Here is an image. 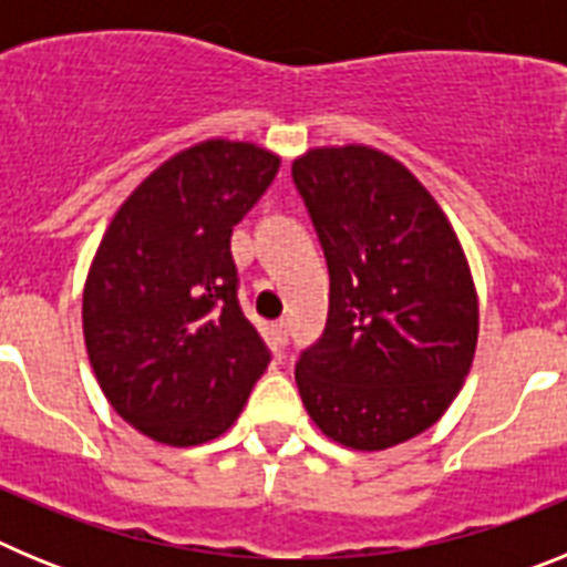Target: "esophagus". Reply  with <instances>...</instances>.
<instances>
[{"label":"esophagus","mask_w":567,"mask_h":567,"mask_svg":"<svg viewBox=\"0 0 567 567\" xmlns=\"http://www.w3.org/2000/svg\"><path fill=\"white\" fill-rule=\"evenodd\" d=\"M272 334H275V340H278L280 346H287V343H289V327H287V320H278V323H272Z\"/></svg>","instance_id":"obj_1"}]
</instances>
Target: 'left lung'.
<instances>
[{
  "label": "left lung",
  "mask_w": 567,
  "mask_h": 567,
  "mask_svg": "<svg viewBox=\"0 0 567 567\" xmlns=\"http://www.w3.org/2000/svg\"><path fill=\"white\" fill-rule=\"evenodd\" d=\"M329 267V318L300 352L295 383L334 443L383 452L454 403L474 360L477 289L432 193L363 144L292 162Z\"/></svg>",
  "instance_id": "obj_1"
}]
</instances>
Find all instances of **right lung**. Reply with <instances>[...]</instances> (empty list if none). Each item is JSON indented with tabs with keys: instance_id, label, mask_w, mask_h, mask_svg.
I'll use <instances>...</instances> for the list:
<instances>
[{
	"instance_id": "add662e5",
	"label": "right lung",
	"mask_w": 567,
	"mask_h": 567,
	"mask_svg": "<svg viewBox=\"0 0 567 567\" xmlns=\"http://www.w3.org/2000/svg\"><path fill=\"white\" fill-rule=\"evenodd\" d=\"M278 167L247 142L182 150L130 193L99 244L82 298L87 358L110 405L155 443L224 434L267 372L229 238Z\"/></svg>"
}]
</instances>
